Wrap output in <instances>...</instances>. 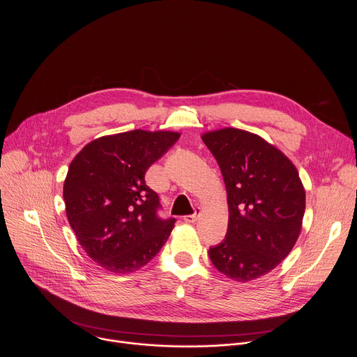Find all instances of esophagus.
Listing matches in <instances>:
<instances>
[{
    "label": "esophagus",
    "mask_w": 357,
    "mask_h": 357,
    "mask_svg": "<svg viewBox=\"0 0 357 357\" xmlns=\"http://www.w3.org/2000/svg\"><path fill=\"white\" fill-rule=\"evenodd\" d=\"M199 218V209H196V212L193 215H188V216H183V222L186 223H195Z\"/></svg>",
    "instance_id": "1"
}]
</instances>
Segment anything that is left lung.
Returning a JSON list of instances; mask_svg holds the SVG:
<instances>
[{
    "mask_svg": "<svg viewBox=\"0 0 357 357\" xmlns=\"http://www.w3.org/2000/svg\"><path fill=\"white\" fill-rule=\"evenodd\" d=\"M223 175L227 233L209 248L213 266L245 282L274 270L292 250L305 213V190L294 164L256 134L223 128L202 137Z\"/></svg>",
    "mask_w": 357,
    "mask_h": 357,
    "instance_id": "8db88e82",
    "label": "left lung"
}]
</instances>
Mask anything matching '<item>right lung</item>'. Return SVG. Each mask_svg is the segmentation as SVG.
I'll return each mask as SVG.
<instances>
[{"mask_svg":"<svg viewBox=\"0 0 357 357\" xmlns=\"http://www.w3.org/2000/svg\"><path fill=\"white\" fill-rule=\"evenodd\" d=\"M179 139L178 132L132 130L87 144L63 185L66 215L80 245L98 266L132 273L154 259L175 218H161L146 169Z\"/></svg>","mask_w":357,"mask_h":357,"instance_id":"obj_1","label":"right lung"}]
</instances>
